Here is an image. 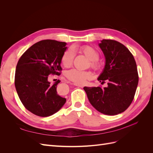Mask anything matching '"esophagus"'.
<instances>
[{
	"label": "esophagus",
	"mask_w": 153,
	"mask_h": 153,
	"mask_svg": "<svg viewBox=\"0 0 153 153\" xmlns=\"http://www.w3.org/2000/svg\"><path fill=\"white\" fill-rule=\"evenodd\" d=\"M74 85H75V86L78 87H81V88L83 87V85H78V84H74Z\"/></svg>",
	"instance_id": "obj_1"
}]
</instances>
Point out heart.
<instances>
[{
    "mask_svg": "<svg viewBox=\"0 0 153 153\" xmlns=\"http://www.w3.org/2000/svg\"><path fill=\"white\" fill-rule=\"evenodd\" d=\"M79 52L84 54L90 60V66L95 71H99L101 69V64L98 61L100 58V53L91 46L85 45L78 49ZM74 52L72 49H68L64 52L61 62L65 67L70 66L73 61ZM66 76L69 80L75 82L76 84H84L87 80L91 78V73L89 71H81L75 69H70L66 72Z\"/></svg>",
    "mask_w": 153,
    "mask_h": 153,
    "instance_id": "heart-1",
    "label": "heart"
}]
</instances>
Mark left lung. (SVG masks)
Segmentation results:
<instances>
[{"label":"left lung","instance_id":"8db88e82","mask_svg":"<svg viewBox=\"0 0 153 153\" xmlns=\"http://www.w3.org/2000/svg\"><path fill=\"white\" fill-rule=\"evenodd\" d=\"M106 59L105 66L98 80L108 86L84 87L91 104L105 115H115L131 105L138 83L137 64L133 55L124 45L112 39L99 44Z\"/></svg>","mask_w":153,"mask_h":153}]
</instances>
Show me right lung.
I'll use <instances>...</instances> for the list:
<instances>
[{
  "instance_id": "1",
  "label": "right lung",
  "mask_w": 153,
  "mask_h": 153,
  "mask_svg": "<svg viewBox=\"0 0 153 153\" xmlns=\"http://www.w3.org/2000/svg\"><path fill=\"white\" fill-rule=\"evenodd\" d=\"M65 42L45 39L27 49L18 61L15 85L26 109L40 117H48L61 109L66 99L57 92V81L50 85V75H60L61 58L67 47Z\"/></svg>"
}]
</instances>
